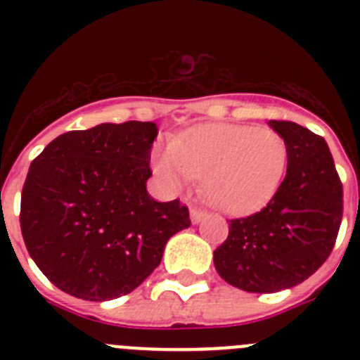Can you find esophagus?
<instances>
[{
	"instance_id": "34e87169",
	"label": "esophagus",
	"mask_w": 360,
	"mask_h": 360,
	"mask_svg": "<svg viewBox=\"0 0 360 360\" xmlns=\"http://www.w3.org/2000/svg\"><path fill=\"white\" fill-rule=\"evenodd\" d=\"M189 214H191V221H193V224H200V221H202L203 218H205V211H202V209H191L189 211Z\"/></svg>"
}]
</instances>
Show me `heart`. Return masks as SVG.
I'll list each match as a JSON object with an SVG mask.
<instances>
[{
    "label": "heart",
    "instance_id": "b5f03b06",
    "mask_svg": "<svg viewBox=\"0 0 360 360\" xmlns=\"http://www.w3.org/2000/svg\"><path fill=\"white\" fill-rule=\"evenodd\" d=\"M287 142L272 128L205 124L153 153V171L169 191L203 180V195L229 216H247L274 198L287 171Z\"/></svg>",
    "mask_w": 360,
    "mask_h": 360
}]
</instances>
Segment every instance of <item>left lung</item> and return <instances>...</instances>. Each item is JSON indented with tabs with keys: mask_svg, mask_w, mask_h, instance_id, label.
Masks as SVG:
<instances>
[{
	"mask_svg": "<svg viewBox=\"0 0 360 360\" xmlns=\"http://www.w3.org/2000/svg\"><path fill=\"white\" fill-rule=\"evenodd\" d=\"M269 126L287 142V176L265 209L229 221L214 250L221 279L257 294L310 278L332 252L342 218V186L323 136L288 120Z\"/></svg>",
	"mask_w": 360,
	"mask_h": 360,
	"instance_id": "1",
	"label": "left lung"
}]
</instances>
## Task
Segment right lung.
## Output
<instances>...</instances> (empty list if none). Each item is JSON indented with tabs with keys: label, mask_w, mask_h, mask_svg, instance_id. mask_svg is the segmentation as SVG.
<instances>
[{
	"label": "right lung",
	"mask_w": 360,
	"mask_h": 360,
	"mask_svg": "<svg viewBox=\"0 0 360 360\" xmlns=\"http://www.w3.org/2000/svg\"><path fill=\"white\" fill-rule=\"evenodd\" d=\"M157 124L104 122L53 139L32 162L21 193L30 257L57 288L84 301L135 290L160 265L186 205L157 202L146 182Z\"/></svg>",
	"instance_id": "1"
}]
</instances>
